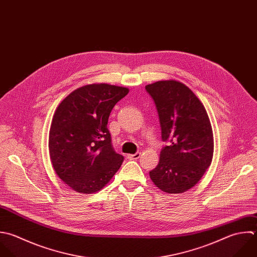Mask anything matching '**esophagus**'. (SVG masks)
I'll return each instance as SVG.
<instances>
[{
    "instance_id": "34e87169",
    "label": "esophagus",
    "mask_w": 257,
    "mask_h": 257,
    "mask_svg": "<svg viewBox=\"0 0 257 257\" xmlns=\"http://www.w3.org/2000/svg\"><path fill=\"white\" fill-rule=\"evenodd\" d=\"M140 155H141L140 152H137V153H135V154H128V155H127V158L130 159V160H137V159H139Z\"/></svg>"
}]
</instances>
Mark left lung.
<instances>
[{"label": "left lung", "instance_id": "obj_1", "mask_svg": "<svg viewBox=\"0 0 257 257\" xmlns=\"http://www.w3.org/2000/svg\"><path fill=\"white\" fill-rule=\"evenodd\" d=\"M155 102L163 141L158 165L149 172L161 191L178 194L188 191L211 165L214 139L205 107L183 83L163 80L145 87Z\"/></svg>", "mask_w": 257, "mask_h": 257}]
</instances>
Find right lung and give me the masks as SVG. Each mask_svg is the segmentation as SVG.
<instances>
[{"label": "right lung", "instance_id": "1", "mask_svg": "<svg viewBox=\"0 0 257 257\" xmlns=\"http://www.w3.org/2000/svg\"><path fill=\"white\" fill-rule=\"evenodd\" d=\"M125 87L90 84L70 93L57 107L49 132V154L59 178L74 191H100L122 165L124 157L111 145L108 118Z\"/></svg>", "mask_w": 257, "mask_h": 257}]
</instances>
